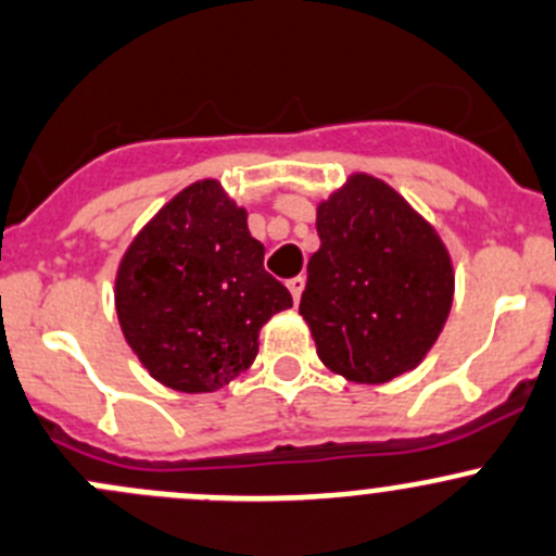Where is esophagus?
Wrapping results in <instances>:
<instances>
[{
    "label": "esophagus",
    "instance_id": "obj_1",
    "mask_svg": "<svg viewBox=\"0 0 556 556\" xmlns=\"http://www.w3.org/2000/svg\"><path fill=\"white\" fill-rule=\"evenodd\" d=\"M286 286H289V291H291V300H294V302H300V296H302V289H305V278H302V276H296V278H291L289 283H286Z\"/></svg>",
    "mask_w": 556,
    "mask_h": 556
}]
</instances>
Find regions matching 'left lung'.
I'll list each match as a JSON object with an SVG mask.
<instances>
[{
	"label": "left lung",
	"instance_id": "left-lung-1",
	"mask_svg": "<svg viewBox=\"0 0 556 556\" xmlns=\"http://www.w3.org/2000/svg\"><path fill=\"white\" fill-rule=\"evenodd\" d=\"M300 316L316 354L354 383L410 372L454 302V265L438 229L387 180L351 173L316 207Z\"/></svg>",
	"mask_w": 556,
	"mask_h": 556
}]
</instances>
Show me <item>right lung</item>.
<instances>
[{
  "mask_svg": "<svg viewBox=\"0 0 556 556\" xmlns=\"http://www.w3.org/2000/svg\"><path fill=\"white\" fill-rule=\"evenodd\" d=\"M115 313L140 365L186 394L249 370L260 332L291 294L265 270L249 211L216 178L186 186L131 238L115 270Z\"/></svg>",
  "mask_w": 556,
  "mask_h": 556,
  "instance_id": "obj_1",
  "label": "right lung"
}]
</instances>
